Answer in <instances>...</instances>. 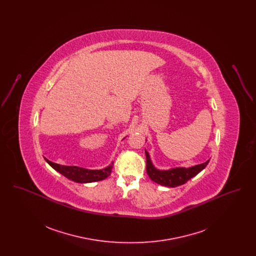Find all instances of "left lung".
<instances>
[{
  "instance_id": "obj_1",
  "label": "left lung",
  "mask_w": 256,
  "mask_h": 256,
  "mask_svg": "<svg viewBox=\"0 0 256 256\" xmlns=\"http://www.w3.org/2000/svg\"><path fill=\"white\" fill-rule=\"evenodd\" d=\"M145 154H146V174L150 176V178L154 182L158 183L163 186H168V187H176L187 182L193 176H196L200 172L204 170L209 162V160H207L204 163L196 165L187 169L176 168L169 170H159L154 167L146 150H145Z\"/></svg>"
}]
</instances>
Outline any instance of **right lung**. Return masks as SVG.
<instances>
[{
	"label": "right lung",
	"mask_w": 256,
	"mask_h": 256,
	"mask_svg": "<svg viewBox=\"0 0 256 256\" xmlns=\"http://www.w3.org/2000/svg\"><path fill=\"white\" fill-rule=\"evenodd\" d=\"M45 160L49 163L50 167L60 172L62 176H64L70 180L80 183L94 182L102 180L110 176L113 167L112 162L108 167L102 170H87L76 166H62L60 164L54 163L47 158H45Z\"/></svg>",
	"instance_id": "add662e5"
}]
</instances>
